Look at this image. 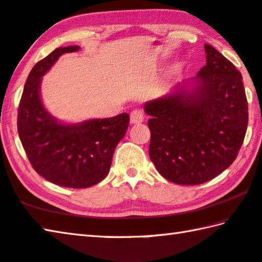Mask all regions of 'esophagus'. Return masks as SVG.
Wrapping results in <instances>:
<instances>
[{
  "label": "esophagus",
  "instance_id": "esophagus-1",
  "mask_svg": "<svg viewBox=\"0 0 262 262\" xmlns=\"http://www.w3.org/2000/svg\"><path fill=\"white\" fill-rule=\"evenodd\" d=\"M144 120V113L142 110H134L130 113V123L133 125H137V123L143 122Z\"/></svg>",
  "mask_w": 262,
  "mask_h": 262
}]
</instances>
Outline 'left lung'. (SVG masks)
Wrapping results in <instances>:
<instances>
[{
  "label": "left lung",
  "mask_w": 262,
  "mask_h": 262,
  "mask_svg": "<svg viewBox=\"0 0 262 262\" xmlns=\"http://www.w3.org/2000/svg\"><path fill=\"white\" fill-rule=\"evenodd\" d=\"M206 66L193 92L180 91L144 105L151 133L149 156L164 178L178 185L214 179L236 159L246 134L248 106L232 62L205 45Z\"/></svg>",
  "instance_id": "obj_1"
}]
</instances>
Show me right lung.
Listing matches in <instances>:
<instances>
[{
  "mask_svg": "<svg viewBox=\"0 0 262 262\" xmlns=\"http://www.w3.org/2000/svg\"><path fill=\"white\" fill-rule=\"evenodd\" d=\"M78 50V46L56 48L35 63L26 79L17 115L19 139L35 172L70 188H86L105 179L115 147L129 123V115L122 113L63 125L43 108L39 95L41 76L62 54Z\"/></svg>",
  "mask_w": 262,
  "mask_h": 262,
  "instance_id": "1",
  "label": "right lung"
}]
</instances>
